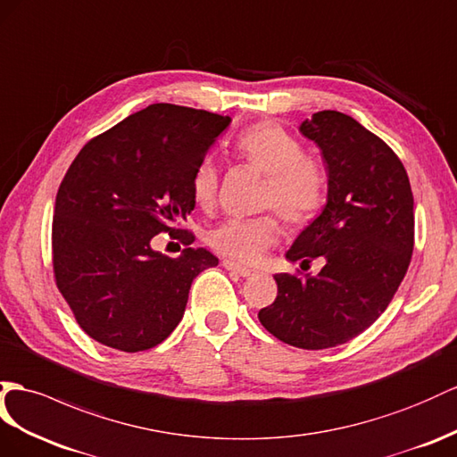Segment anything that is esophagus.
Instances as JSON below:
<instances>
[{
  "mask_svg": "<svg viewBox=\"0 0 457 457\" xmlns=\"http://www.w3.org/2000/svg\"><path fill=\"white\" fill-rule=\"evenodd\" d=\"M221 266H224L226 270H229V272H233V274H239V276H243V278H249V276L254 274V270H251V268H245V266H241V264H237V262H231L229 259L221 261Z\"/></svg>",
  "mask_w": 457,
  "mask_h": 457,
  "instance_id": "esophagus-1",
  "label": "esophagus"
}]
</instances>
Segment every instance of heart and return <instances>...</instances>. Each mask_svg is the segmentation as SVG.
<instances>
[{"label": "heart", "instance_id": "obj_1", "mask_svg": "<svg viewBox=\"0 0 457 457\" xmlns=\"http://www.w3.org/2000/svg\"><path fill=\"white\" fill-rule=\"evenodd\" d=\"M237 156L266 175L262 206L276 208L289 224H305L317 216L328 196V175L322 162L307 154L301 140L278 121H259L237 135ZM218 196V170L203 162L193 178L195 203L208 210ZM282 226L274 214L229 218L206 233L208 247L229 261L256 264L274 247Z\"/></svg>", "mask_w": 457, "mask_h": 457}]
</instances>
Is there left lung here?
Segmentation results:
<instances>
[{
  "instance_id": "1",
  "label": "left lung",
  "mask_w": 457,
  "mask_h": 457,
  "mask_svg": "<svg viewBox=\"0 0 457 457\" xmlns=\"http://www.w3.org/2000/svg\"><path fill=\"white\" fill-rule=\"evenodd\" d=\"M328 170V203L287 251L317 276L276 274L278 295L259 320L278 340L328 349L365 332L390 305L411 262L413 193L395 152L353 117L324 110L301 123Z\"/></svg>"
}]
</instances>
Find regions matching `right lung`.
<instances>
[{"label": "right lung", "mask_w": 457, "mask_h": 457, "mask_svg": "<svg viewBox=\"0 0 457 457\" xmlns=\"http://www.w3.org/2000/svg\"><path fill=\"white\" fill-rule=\"evenodd\" d=\"M228 115L152 104L80 148L57 189L52 264L60 294L92 340L137 353L179 324L193 279L218 259L191 249L181 224L193 178ZM158 232L187 247L179 260L151 249Z\"/></svg>", "instance_id": "obj_1"}]
</instances>
